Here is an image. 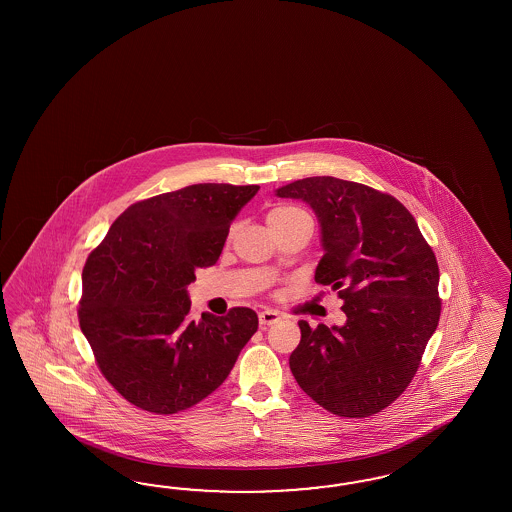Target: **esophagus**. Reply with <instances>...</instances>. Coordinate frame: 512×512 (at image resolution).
<instances>
[{
	"mask_svg": "<svg viewBox=\"0 0 512 512\" xmlns=\"http://www.w3.org/2000/svg\"><path fill=\"white\" fill-rule=\"evenodd\" d=\"M279 321V313L274 310H264L259 313V323L263 326L276 325Z\"/></svg>",
	"mask_w": 512,
	"mask_h": 512,
	"instance_id": "1",
	"label": "esophagus"
}]
</instances>
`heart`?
<instances>
[{
    "label": "heart",
    "instance_id": "heart-1",
    "mask_svg": "<svg viewBox=\"0 0 512 512\" xmlns=\"http://www.w3.org/2000/svg\"><path fill=\"white\" fill-rule=\"evenodd\" d=\"M300 216H308V214L296 206H276L268 212L266 221H268V225H276V223H285V221H291Z\"/></svg>",
    "mask_w": 512,
    "mask_h": 512
}]
</instances>
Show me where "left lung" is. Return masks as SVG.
I'll return each instance as SVG.
<instances>
[{"label":"left lung","mask_w":512,"mask_h":512,"mask_svg":"<svg viewBox=\"0 0 512 512\" xmlns=\"http://www.w3.org/2000/svg\"><path fill=\"white\" fill-rule=\"evenodd\" d=\"M308 202L325 255L315 281L338 291L343 326L311 328L289 357L296 383L326 411L362 419L394 402L419 370L439 323V266L402 202L334 176L276 191Z\"/></svg>","instance_id":"obj_1"}]
</instances>
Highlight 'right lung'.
Listing matches in <instances>:
<instances>
[{
    "label": "right lung",
    "instance_id": "add662e5",
    "mask_svg": "<svg viewBox=\"0 0 512 512\" xmlns=\"http://www.w3.org/2000/svg\"><path fill=\"white\" fill-rule=\"evenodd\" d=\"M259 186L195 184L135 202L82 270L80 330L105 379L144 411L172 415L212 394L257 332L233 308L191 319L187 285L217 263L236 214Z\"/></svg>",
    "mask_w": 512,
    "mask_h": 512
}]
</instances>
